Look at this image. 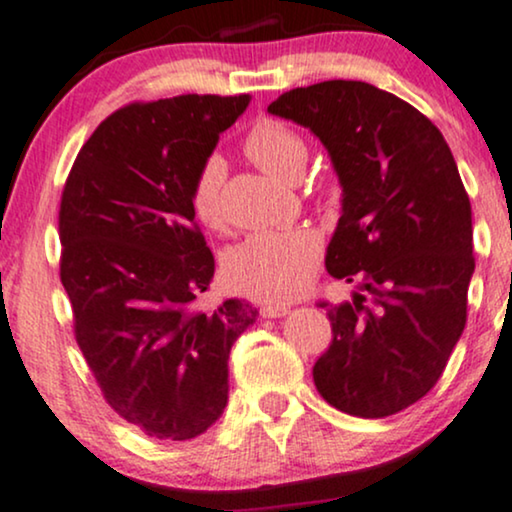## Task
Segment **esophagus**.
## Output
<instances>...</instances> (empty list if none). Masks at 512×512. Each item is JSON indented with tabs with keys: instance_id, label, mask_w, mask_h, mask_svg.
Wrapping results in <instances>:
<instances>
[{
	"instance_id": "obj_1",
	"label": "esophagus",
	"mask_w": 512,
	"mask_h": 512,
	"mask_svg": "<svg viewBox=\"0 0 512 512\" xmlns=\"http://www.w3.org/2000/svg\"><path fill=\"white\" fill-rule=\"evenodd\" d=\"M287 313H289V308L282 304H266L261 308L263 318H282V315H287Z\"/></svg>"
}]
</instances>
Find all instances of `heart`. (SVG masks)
<instances>
[{
	"label": "heart",
	"mask_w": 512,
	"mask_h": 512,
	"mask_svg": "<svg viewBox=\"0 0 512 512\" xmlns=\"http://www.w3.org/2000/svg\"><path fill=\"white\" fill-rule=\"evenodd\" d=\"M244 151L258 168L277 180H296L308 161V144L292 125L261 118L244 137ZM220 180L223 161L208 156L189 189L194 218L208 227L220 223ZM320 237L308 227L282 232H256L239 242L225 258L230 285L266 301L296 299L318 268Z\"/></svg>",
	"instance_id": "1"
}]
</instances>
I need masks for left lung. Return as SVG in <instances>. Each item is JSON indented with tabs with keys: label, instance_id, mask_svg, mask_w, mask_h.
<instances>
[{
	"label": "left lung",
	"instance_id": "8db88e82",
	"mask_svg": "<svg viewBox=\"0 0 512 512\" xmlns=\"http://www.w3.org/2000/svg\"><path fill=\"white\" fill-rule=\"evenodd\" d=\"M268 111L330 154L342 218L325 268L372 299L327 308L332 344L313 382L342 413L387 418L437 384L468 318L472 208L458 166L430 118L368 82L296 87Z\"/></svg>",
	"mask_w": 512,
	"mask_h": 512
}]
</instances>
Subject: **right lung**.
I'll use <instances>...</instances> for the list:
<instances>
[{"label": "right lung", "instance_id": "right-lung-1", "mask_svg": "<svg viewBox=\"0 0 512 512\" xmlns=\"http://www.w3.org/2000/svg\"><path fill=\"white\" fill-rule=\"evenodd\" d=\"M251 97L180 94L111 113L61 194V285L75 342L109 406L147 437L187 441L227 406V358L258 311H199L211 249L189 189Z\"/></svg>", "mask_w": 512, "mask_h": 512}]
</instances>
